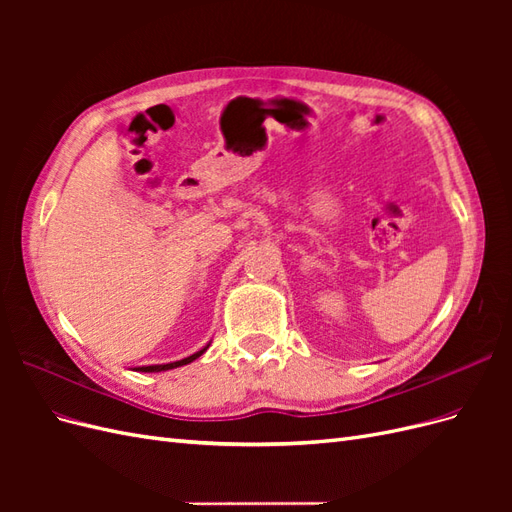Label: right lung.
I'll return each instance as SVG.
<instances>
[{
  "label": "right lung",
  "instance_id": "obj_1",
  "mask_svg": "<svg viewBox=\"0 0 512 512\" xmlns=\"http://www.w3.org/2000/svg\"><path fill=\"white\" fill-rule=\"evenodd\" d=\"M207 348H209V344H207L203 350H198V352H194V354H190V356H185V359H181V361H175V363H164V365H143V367H138V371H166V369H175V367H181V365H188V363L196 361L198 356L203 354Z\"/></svg>",
  "mask_w": 512,
  "mask_h": 512
}]
</instances>
